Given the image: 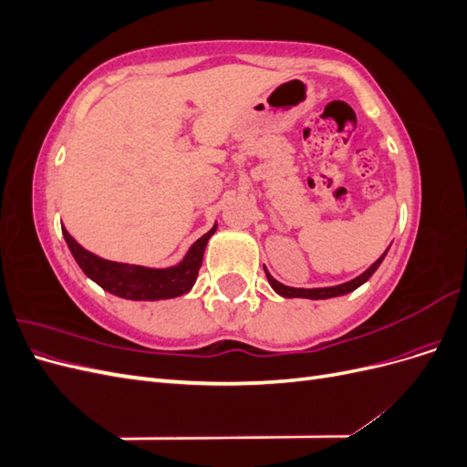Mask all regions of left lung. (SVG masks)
I'll return each mask as SVG.
<instances>
[{
	"mask_svg": "<svg viewBox=\"0 0 467 467\" xmlns=\"http://www.w3.org/2000/svg\"><path fill=\"white\" fill-rule=\"evenodd\" d=\"M386 253H388V249H386ZM386 253L384 255H381L370 268L366 273H362L360 276H357L355 280H350V282H345V285H338V286H329V288H290V286H285V285H280L278 280H275L271 275H268V271L265 268V273H266V278H268V282H271V286L275 288V292L276 294H280V296H285V298H309V300H325V298H335V296H343V294H348V292H352V290H357L360 285H364L366 280H368L374 273H376V268L379 266V263L384 261V257H386Z\"/></svg>",
	"mask_w": 467,
	"mask_h": 467,
	"instance_id": "1",
	"label": "left lung"
}]
</instances>
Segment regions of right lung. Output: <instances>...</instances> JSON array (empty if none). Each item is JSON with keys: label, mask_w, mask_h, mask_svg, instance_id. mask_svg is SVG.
<instances>
[{"label": "right lung", "mask_w": 467, "mask_h": 467, "mask_svg": "<svg viewBox=\"0 0 467 467\" xmlns=\"http://www.w3.org/2000/svg\"><path fill=\"white\" fill-rule=\"evenodd\" d=\"M214 232L216 225L201 239H196L194 245L189 249L187 257L177 266L146 268L129 266L97 257L88 249H83L76 239L67 234V230L62 228L66 244L69 251H72L78 265L81 266V271L107 292L120 296V298L126 300H165L189 292L194 285L196 276H199L206 244Z\"/></svg>", "instance_id": "obj_1"}]
</instances>
